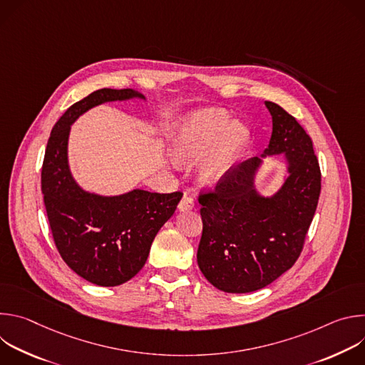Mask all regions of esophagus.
Segmentation results:
<instances>
[{
	"mask_svg": "<svg viewBox=\"0 0 365 365\" xmlns=\"http://www.w3.org/2000/svg\"><path fill=\"white\" fill-rule=\"evenodd\" d=\"M193 207H195V200H193V197H192L190 195L185 193L183 197H182V200L179 202V210H180V211H189V210H193Z\"/></svg>",
	"mask_w": 365,
	"mask_h": 365,
	"instance_id": "1",
	"label": "esophagus"
}]
</instances>
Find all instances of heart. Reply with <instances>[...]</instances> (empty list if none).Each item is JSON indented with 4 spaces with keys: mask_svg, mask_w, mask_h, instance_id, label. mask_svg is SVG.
<instances>
[{
    "mask_svg": "<svg viewBox=\"0 0 365 365\" xmlns=\"http://www.w3.org/2000/svg\"><path fill=\"white\" fill-rule=\"evenodd\" d=\"M248 133L238 123L231 124L227 113L207 110L185 118L172 137V154L180 163H193L210 150L200 165L205 183L220 180L247 143Z\"/></svg>",
    "mask_w": 365,
    "mask_h": 365,
    "instance_id": "heart-1",
    "label": "heart"
}]
</instances>
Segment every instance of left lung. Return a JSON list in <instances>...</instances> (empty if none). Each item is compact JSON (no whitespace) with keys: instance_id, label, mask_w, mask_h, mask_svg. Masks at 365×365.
<instances>
[{"instance_id":"1","label":"left lung","mask_w":365,"mask_h":365,"mask_svg":"<svg viewBox=\"0 0 365 365\" xmlns=\"http://www.w3.org/2000/svg\"><path fill=\"white\" fill-rule=\"evenodd\" d=\"M273 133L266 154L284 153L289 178L272 197L254 189L258 158L231 168L197 200L202 237L197 266L206 280L227 293L263 289L299 258L321 195V168L312 138L293 115L267 101Z\"/></svg>"}]
</instances>
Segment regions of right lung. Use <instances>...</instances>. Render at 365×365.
Masks as SVG:
<instances>
[{"label": "right lung", "instance_id": "obj_1", "mask_svg": "<svg viewBox=\"0 0 365 365\" xmlns=\"http://www.w3.org/2000/svg\"><path fill=\"white\" fill-rule=\"evenodd\" d=\"M144 98L133 89L103 88L78 101L50 133L41 166V192L55 245L65 263L98 286H118L145 264L151 242L175 214L180 190H131L99 196L82 190L69 172L68 137L72 123L99 103Z\"/></svg>", "mask_w": 365, "mask_h": 365}]
</instances>
